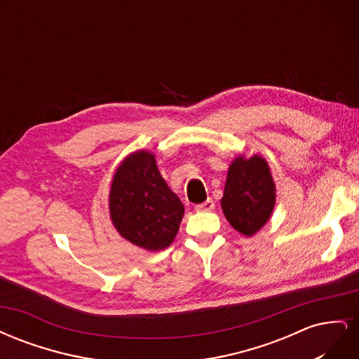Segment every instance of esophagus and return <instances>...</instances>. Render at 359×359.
<instances>
[{
  "mask_svg": "<svg viewBox=\"0 0 359 359\" xmlns=\"http://www.w3.org/2000/svg\"><path fill=\"white\" fill-rule=\"evenodd\" d=\"M194 210H196V211H211V210H214V201L206 199L205 202L198 203L196 206H194Z\"/></svg>",
  "mask_w": 359,
  "mask_h": 359,
  "instance_id": "34e87169",
  "label": "esophagus"
}]
</instances>
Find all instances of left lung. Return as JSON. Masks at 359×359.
<instances>
[{"mask_svg": "<svg viewBox=\"0 0 359 359\" xmlns=\"http://www.w3.org/2000/svg\"><path fill=\"white\" fill-rule=\"evenodd\" d=\"M276 191L269 165L262 156L235 157L227 169L220 201L226 220L244 236L256 235L273 215Z\"/></svg>", "mask_w": 359, "mask_h": 359, "instance_id": "obj_1", "label": "left lung"}]
</instances>
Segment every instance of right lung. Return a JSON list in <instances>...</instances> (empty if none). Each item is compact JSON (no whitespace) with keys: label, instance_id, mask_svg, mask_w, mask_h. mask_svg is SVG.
Returning a JSON list of instances; mask_svg holds the SVG:
<instances>
[{"label":"right lung","instance_id":"right-lung-1","mask_svg":"<svg viewBox=\"0 0 359 359\" xmlns=\"http://www.w3.org/2000/svg\"><path fill=\"white\" fill-rule=\"evenodd\" d=\"M109 214L118 233L147 252H160L175 240L184 205L160 175L151 151H135L119 163L109 190Z\"/></svg>","mask_w":359,"mask_h":359}]
</instances>
